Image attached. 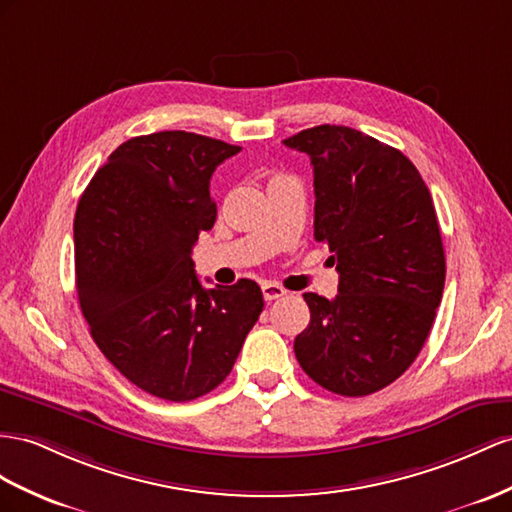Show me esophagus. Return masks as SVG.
Instances as JSON below:
<instances>
[{"instance_id": "1", "label": "esophagus", "mask_w": 512, "mask_h": 512, "mask_svg": "<svg viewBox=\"0 0 512 512\" xmlns=\"http://www.w3.org/2000/svg\"><path fill=\"white\" fill-rule=\"evenodd\" d=\"M261 292H264V298H266V300H277V298H281V296L287 294V292L283 290V287L277 285V283H264V285H261Z\"/></svg>"}]
</instances>
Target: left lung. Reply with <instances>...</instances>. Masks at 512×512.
<instances>
[{
    "instance_id": "left-lung-1",
    "label": "left lung",
    "mask_w": 512,
    "mask_h": 512,
    "mask_svg": "<svg viewBox=\"0 0 512 512\" xmlns=\"http://www.w3.org/2000/svg\"><path fill=\"white\" fill-rule=\"evenodd\" d=\"M313 166V235L337 261L335 298L303 294L311 320L294 339L300 368L339 396H368L422 350L445 283L435 205L409 157L344 125L283 140Z\"/></svg>"
}]
</instances>
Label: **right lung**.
<instances>
[{
	"instance_id": "1",
	"label": "right lung",
	"mask_w": 512,
	"mask_h": 512,
	"mask_svg": "<svg viewBox=\"0 0 512 512\" xmlns=\"http://www.w3.org/2000/svg\"><path fill=\"white\" fill-rule=\"evenodd\" d=\"M242 147L190 131L129 138L75 212V285L95 344L129 383L188 402L229 376L264 296L255 281L205 290L192 246L216 222L209 179Z\"/></svg>"
}]
</instances>
